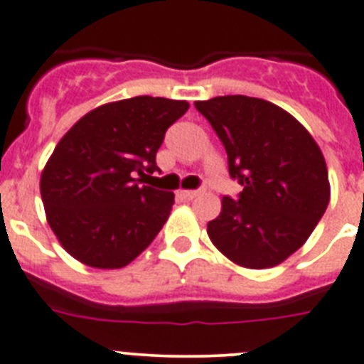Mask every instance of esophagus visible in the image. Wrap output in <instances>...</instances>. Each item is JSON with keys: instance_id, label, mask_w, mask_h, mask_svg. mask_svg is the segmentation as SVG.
Returning a JSON list of instances; mask_svg holds the SVG:
<instances>
[{"instance_id": "34e87169", "label": "esophagus", "mask_w": 364, "mask_h": 364, "mask_svg": "<svg viewBox=\"0 0 364 364\" xmlns=\"http://www.w3.org/2000/svg\"><path fill=\"white\" fill-rule=\"evenodd\" d=\"M178 196H179V198H183V199H188V201H190V199L198 198V196H199V192H198V190H179V192H178Z\"/></svg>"}]
</instances>
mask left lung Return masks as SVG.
Masks as SVG:
<instances>
[{
  "mask_svg": "<svg viewBox=\"0 0 364 364\" xmlns=\"http://www.w3.org/2000/svg\"><path fill=\"white\" fill-rule=\"evenodd\" d=\"M228 156L243 192L221 199L208 237L232 263L254 270L281 264L299 250L330 201L328 168L316 139L270 101L218 96L196 101Z\"/></svg>",
  "mask_w": 364,
  "mask_h": 364,
  "instance_id": "8db88e82",
  "label": "left lung"
}]
</instances>
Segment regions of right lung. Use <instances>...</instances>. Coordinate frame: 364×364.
I'll return each instance as SVG.
<instances>
[{
  "label": "right lung",
  "mask_w": 364,
  "mask_h": 364,
  "mask_svg": "<svg viewBox=\"0 0 364 364\" xmlns=\"http://www.w3.org/2000/svg\"><path fill=\"white\" fill-rule=\"evenodd\" d=\"M181 100L137 96L85 114L41 172L45 214L61 247L92 268H123L168 219L174 192L141 185L166 129L188 110ZM152 178V176H150Z\"/></svg>",
  "instance_id": "1"
}]
</instances>
